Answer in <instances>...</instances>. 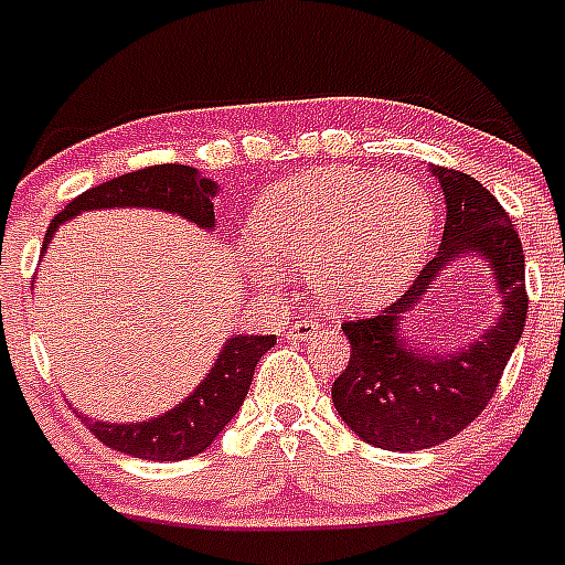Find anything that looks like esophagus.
<instances>
[{
    "instance_id": "obj_1",
    "label": "esophagus",
    "mask_w": 565,
    "mask_h": 565,
    "mask_svg": "<svg viewBox=\"0 0 565 565\" xmlns=\"http://www.w3.org/2000/svg\"><path fill=\"white\" fill-rule=\"evenodd\" d=\"M319 330H321V324L316 319H301L290 327V339L305 341V339H310V335L319 333Z\"/></svg>"
}]
</instances>
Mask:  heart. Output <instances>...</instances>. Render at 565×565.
Here are the masks:
<instances>
[{
  "label": "heart",
  "instance_id": "b5f03b06",
  "mask_svg": "<svg viewBox=\"0 0 565 565\" xmlns=\"http://www.w3.org/2000/svg\"><path fill=\"white\" fill-rule=\"evenodd\" d=\"M434 203L407 174L376 178L330 166L275 183L253 212V238L274 260L244 249L241 269L278 292L284 269L307 267L327 310L362 316L405 290L428 253Z\"/></svg>",
  "mask_w": 565,
  "mask_h": 565
}]
</instances>
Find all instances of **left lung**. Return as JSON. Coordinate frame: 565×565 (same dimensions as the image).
I'll use <instances>...</instances> for the list:
<instances>
[{
  "mask_svg": "<svg viewBox=\"0 0 565 565\" xmlns=\"http://www.w3.org/2000/svg\"><path fill=\"white\" fill-rule=\"evenodd\" d=\"M445 201L443 244L411 290L373 319L341 327L350 362L333 382L341 422L373 448L422 451L457 436L491 402L500 376L523 335V244L497 198L471 174L428 166ZM459 263H480L501 307L482 334L454 349L415 335V310L438 278Z\"/></svg>",
  "mask_w": 565,
  "mask_h": 565,
  "instance_id": "obj_1",
  "label": "left lung"
}]
</instances>
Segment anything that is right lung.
<instances>
[{
    "mask_svg": "<svg viewBox=\"0 0 565 565\" xmlns=\"http://www.w3.org/2000/svg\"><path fill=\"white\" fill-rule=\"evenodd\" d=\"M221 192L217 180L206 178L192 166L163 163L149 166L140 172L120 174L106 180L99 186L88 189L65 206L49 224L42 253L54 241L56 230L74 221L83 212L99 210H151L178 215L198 230L212 232L215 221V194ZM275 344V335L232 333L224 341L221 353L215 355L210 373L201 379V385L186 393V399L169 407L166 414L151 416L143 422H99L83 416L99 443L137 459H154V462H178L194 454L206 451L217 439V434L238 414L246 399V391L253 385L255 364L260 355Z\"/></svg>",
    "mask_w": 565,
    "mask_h": 565,
    "instance_id": "add662e5",
    "label": "right lung"
}]
</instances>
